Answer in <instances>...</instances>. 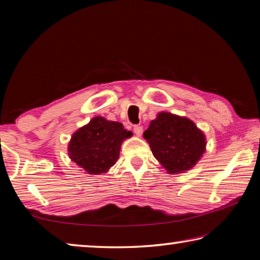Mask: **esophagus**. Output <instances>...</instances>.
<instances>
[{
  "mask_svg": "<svg viewBox=\"0 0 260 260\" xmlns=\"http://www.w3.org/2000/svg\"><path fill=\"white\" fill-rule=\"evenodd\" d=\"M133 131H134V133H135L136 135L141 136V135H142V133H143V127L140 126V125H135V126L133 127Z\"/></svg>",
  "mask_w": 260,
  "mask_h": 260,
  "instance_id": "esophagus-1",
  "label": "esophagus"
}]
</instances>
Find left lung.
I'll return each instance as SVG.
<instances>
[{"label": "left lung", "mask_w": 260, "mask_h": 260, "mask_svg": "<svg viewBox=\"0 0 260 260\" xmlns=\"http://www.w3.org/2000/svg\"><path fill=\"white\" fill-rule=\"evenodd\" d=\"M156 159L169 173L190 170L205 151L203 132L188 118L160 112L144 132Z\"/></svg>", "instance_id": "8db88e82"}]
</instances>
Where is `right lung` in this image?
Instances as JSON below:
<instances>
[{"mask_svg": "<svg viewBox=\"0 0 260 260\" xmlns=\"http://www.w3.org/2000/svg\"><path fill=\"white\" fill-rule=\"evenodd\" d=\"M132 132L120 122L95 117L79 128L69 144V156L89 174L105 173L119 157L121 142Z\"/></svg>", "mask_w": 260, "mask_h": 260, "instance_id": "obj_1", "label": "right lung"}]
</instances>
